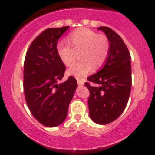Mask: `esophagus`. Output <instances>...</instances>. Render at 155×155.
Masks as SVG:
<instances>
[{"label": "esophagus", "instance_id": "obj_1", "mask_svg": "<svg viewBox=\"0 0 155 155\" xmlns=\"http://www.w3.org/2000/svg\"><path fill=\"white\" fill-rule=\"evenodd\" d=\"M78 85H84V80L78 79Z\"/></svg>", "mask_w": 155, "mask_h": 155}]
</instances>
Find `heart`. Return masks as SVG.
<instances>
[{"instance_id": "heart-1", "label": "heart", "mask_w": 155, "mask_h": 155, "mask_svg": "<svg viewBox=\"0 0 155 155\" xmlns=\"http://www.w3.org/2000/svg\"><path fill=\"white\" fill-rule=\"evenodd\" d=\"M110 42L107 36L99 35L86 28L71 32L68 41L63 40L56 45V53L62 63L70 66L80 51L79 62L68 69V74L78 78L88 75L94 69L101 68L108 59Z\"/></svg>"}]
</instances>
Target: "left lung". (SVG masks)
<instances>
[{
    "mask_svg": "<svg viewBox=\"0 0 155 155\" xmlns=\"http://www.w3.org/2000/svg\"><path fill=\"white\" fill-rule=\"evenodd\" d=\"M110 42L105 65L97 73L87 78L85 86L90 91V117L95 123L107 124L115 120L125 109L132 86L130 54L120 35L108 27L101 26Z\"/></svg>",
    "mask_w": 155,
    "mask_h": 155,
    "instance_id": "8db88e82",
    "label": "left lung"
}]
</instances>
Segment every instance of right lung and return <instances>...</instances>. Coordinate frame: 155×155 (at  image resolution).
<instances>
[{"mask_svg":"<svg viewBox=\"0 0 155 155\" xmlns=\"http://www.w3.org/2000/svg\"><path fill=\"white\" fill-rule=\"evenodd\" d=\"M69 26L50 28L40 34L28 47L24 62V92L32 115L42 125L59 126L65 120L78 83L70 76L59 83L65 66L56 53L59 38Z\"/></svg>","mask_w":155,"mask_h":155,"instance_id":"1","label":"right lung"}]
</instances>
